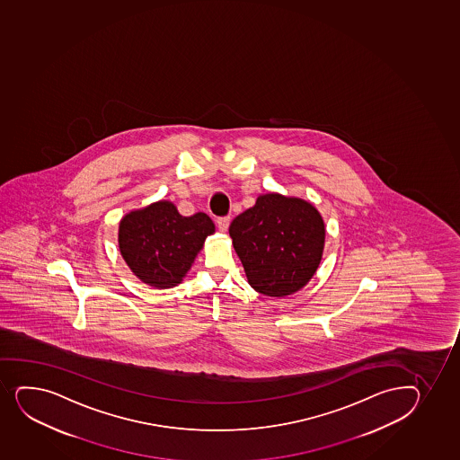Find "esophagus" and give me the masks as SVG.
Wrapping results in <instances>:
<instances>
[{"label": "esophagus", "mask_w": 460, "mask_h": 460, "mask_svg": "<svg viewBox=\"0 0 460 460\" xmlns=\"http://www.w3.org/2000/svg\"><path fill=\"white\" fill-rule=\"evenodd\" d=\"M229 223H231V217H218L217 218V226L222 233H226L227 227H229Z\"/></svg>", "instance_id": "esophagus-1"}]
</instances>
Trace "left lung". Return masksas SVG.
<instances>
[{
  "label": "left lung",
  "instance_id": "left-lung-1",
  "mask_svg": "<svg viewBox=\"0 0 460 460\" xmlns=\"http://www.w3.org/2000/svg\"><path fill=\"white\" fill-rule=\"evenodd\" d=\"M247 282L266 296L301 290L321 264L325 223L304 199L262 194L229 226Z\"/></svg>",
  "mask_w": 460,
  "mask_h": 460
}]
</instances>
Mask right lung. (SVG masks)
<instances>
[{
	"label": "right lung",
	"instance_id": "add662e5",
	"mask_svg": "<svg viewBox=\"0 0 460 460\" xmlns=\"http://www.w3.org/2000/svg\"><path fill=\"white\" fill-rule=\"evenodd\" d=\"M216 231L205 213L183 217L168 200L126 214L119 227V252L130 270L148 286H178Z\"/></svg>",
	"mask_w": 460,
	"mask_h": 460
}]
</instances>
